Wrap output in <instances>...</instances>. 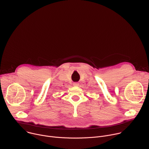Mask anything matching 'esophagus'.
Listing matches in <instances>:
<instances>
[{"label": "esophagus", "mask_w": 149, "mask_h": 149, "mask_svg": "<svg viewBox=\"0 0 149 149\" xmlns=\"http://www.w3.org/2000/svg\"><path fill=\"white\" fill-rule=\"evenodd\" d=\"M73 85L75 86H79V83L75 82V83H73Z\"/></svg>", "instance_id": "obj_1"}]
</instances>
